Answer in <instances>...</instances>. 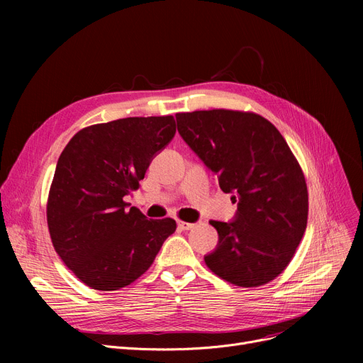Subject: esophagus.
Instances as JSON below:
<instances>
[{
    "label": "esophagus",
    "mask_w": 363,
    "mask_h": 363,
    "mask_svg": "<svg viewBox=\"0 0 363 363\" xmlns=\"http://www.w3.org/2000/svg\"><path fill=\"white\" fill-rule=\"evenodd\" d=\"M178 228L182 231H188V230H193L194 228V223H189V222H184V220H179L178 222Z\"/></svg>",
    "instance_id": "34e87169"
}]
</instances>
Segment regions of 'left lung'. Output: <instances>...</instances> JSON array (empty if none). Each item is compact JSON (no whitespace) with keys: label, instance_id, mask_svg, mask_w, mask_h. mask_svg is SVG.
Listing matches in <instances>:
<instances>
[{"label":"left lung","instance_id":"obj_1","mask_svg":"<svg viewBox=\"0 0 363 363\" xmlns=\"http://www.w3.org/2000/svg\"><path fill=\"white\" fill-rule=\"evenodd\" d=\"M178 132L238 201L233 220H211L219 241L208 269L238 287H257L291 262L308 223V186L279 130L249 111L177 113Z\"/></svg>","mask_w":363,"mask_h":363}]
</instances>
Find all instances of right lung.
I'll return each instance as SVG.
<instances>
[{"instance_id":"1","label":"right lung","mask_w":363,"mask_h":363,"mask_svg":"<svg viewBox=\"0 0 363 363\" xmlns=\"http://www.w3.org/2000/svg\"><path fill=\"white\" fill-rule=\"evenodd\" d=\"M175 132L174 116L126 118L84 128L65 147L47 222L57 255L88 287H126L175 233L174 219H147L125 203Z\"/></svg>"}]
</instances>
